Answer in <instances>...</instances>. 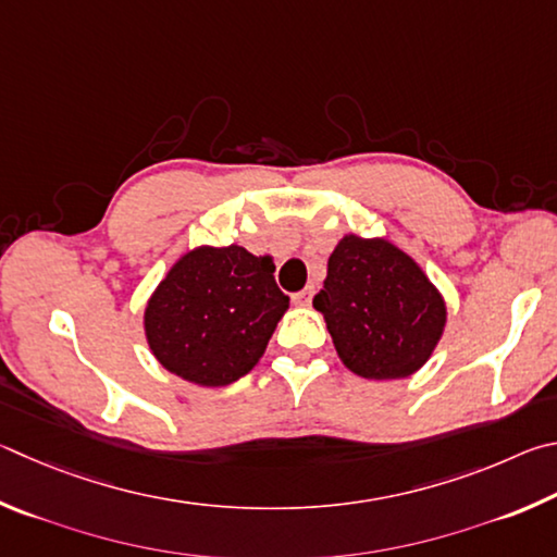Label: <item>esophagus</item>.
<instances>
[{
  "instance_id": "esophagus-1",
  "label": "esophagus",
  "mask_w": 557,
  "mask_h": 557,
  "mask_svg": "<svg viewBox=\"0 0 557 557\" xmlns=\"http://www.w3.org/2000/svg\"><path fill=\"white\" fill-rule=\"evenodd\" d=\"M310 300H313V286H308V288H304V290H300V294H296L294 296V304L296 306H310Z\"/></svg>"
}]
</instances>
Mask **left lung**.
Listing matches in <instances>:
<instances>
[{
  "label": "left lung",
  "mask_w": 557,
  "mask_h": 557,
  "mask_svg": "<svg viewBox=\"0 0 557 557\" xmlns=\"http://www.w3.org/2000/svg\"><path fill=\"white\" fill-rule=\"evenodd\" d=\"M349 372L388 382L416 374L447 325V304L421 263L388 237L345 234L313 298Z\"/></svg>",
  "instance_id": "1"
}]
</instances>
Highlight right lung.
<instances>
[{
    "mask_svg": "<svg viewBox=\"0 0 557 557\" xmlns=\"http://www.w3.org/2000/svg\"><path fill=\"white\" fill-rule=\"evenodd\" d=\"M273 259L239 244L185 251L144 308L151 355L183 382L218 388L249 374L288 310Z\"/></svg>",
    "mask_w": 557,
    "mask_h": 557,
    "instance_id": "obj_1",
    "label": "right lung"
}]
</instances>
